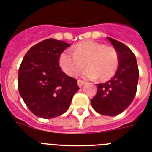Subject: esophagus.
Listing matches in <instances>:
<instances>
[{"instance_id":"esophagus-1","label":"esophagus","mask_w":152,"mask_h":152,"mask_svg":"<svg viewBox=\"0 0 152 152\" xmlns=\"http://www.w3.org/2000/svg\"><path fill=\"white\" fill-rule=\"evenodd\" d=\"M77 83H78L79 87H83V85H84L85 83H86V82L83 81V80H78V81H77Z\"/></svg>"}]
</instances>
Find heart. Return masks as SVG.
Wrapping results in <instances>:
<instances>
[{"instance_id": "b5f03b06", "label": "heart", "mask_w": 152, "mask_h": 152, "mask_svg": "<svg viewBox=\"0 0 152 152\" xmlns=\"http://www.w3.org/2000/svg\"><path fill=\"white\" fill-rule=\"evenodd\" d=\"M59 63L68 76H77L84 68L87 69L83 76L88 80L97 77L102 81L109 80L116 72L119 65V53L116 48L104 44L87 40L74 47L72 52L65 50L61 53Z\"/></svg>"}]
</instances>
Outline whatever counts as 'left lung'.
Masks as SVG:
<instances>
[{
    "label": "left lung",
    "mask_w": 152,
    "mask_h": 152,
    "mask_svg": "<svg viewBox=\"0 0 152 152\" xmlns=\"http://www.w3.org/2000/svg\"><path fill=\"white\" fill-rule=\"evenodd\" d=\"M119 53V65L114 76L104 83L97 85V93L91 100L97 112L114 116L123 112L136 95L139 71L136 57L126 45L108 37Z\"/></svg>",
    "instance_id": "obj_1"
}]
</instances>
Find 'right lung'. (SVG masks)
Listing matches in <instances>:
<instances>
[{
  "mask_svg": "<svg viewBox=\"0 0 152 152\" xmlns=\"http://www.w3.org/2000/svg\"><path fill=\"white\" fill-rule=\"evenodd\" d=\"M69 46L61 40L47 39L32 47L23 58L18 69V91L37 116L51 119L65 113L80 89L77 80L59 66L61 53Z\"/></svg>",
  "mask_w": 152,
  "mask_h": 152,
  "instance_id": "add662e5",
  "label": "right lung"
}]
</instances>
